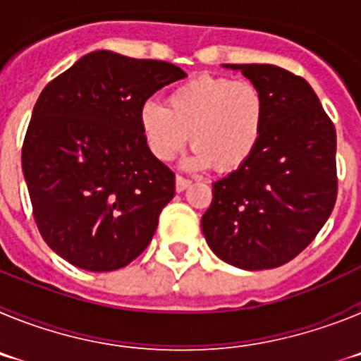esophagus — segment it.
Segmentation results:
<instances>
[{
  "label": "esophagus",
  "instance_id": "1",
  "mask_svg": "<svg viewBox=\"0 0 361 361\" xmlns=\"http://www.w3.org/2000/svg\"><path fill=\"white\" fill-rule=\"evenodd\" d=\"M175 184H177V190H186V188L191 184V180L190 178L183 177V175H177V178H175Z\"/></svg>",
  "mask_w": 361,
  "mask_h": 361
}]
</instances>
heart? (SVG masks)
I'll return each mask as SVG.
<instances>
[{
    "mask_svg": "<svg viewBox=\"0 0 361 361\" xmlns=\"http://www.w3.org/2000/svg\"><path fill=\"white\" fill-rule=\"evenodd\" d=\"M266 124L262 92L251 81L199 75L168 92L164 104L148 101L139 126L148 152L157 161L175 159L188 142L190 166L235 170L257 149Z\"/></svg>",
    "mask_w": 361,
    "mask_h": 361,
    "instance_id": "1",
    "label": "heart"
}]
</instances>
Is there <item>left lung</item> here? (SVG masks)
<instances>
[{
  "label": "left lung",
  "mask_w": 361,
  "mask_h": 361,
  "mask_svg": "<svg viewBox=\"0 0 361 361\" xmlns=\"http://www.w3.org/2000/svg\"><path fill=\"white\" fill-rule=\"evenodd\" d=\"M262 92L257 149L213 183L202 231L219 258L247 271L283 266L314 240L338 195L336 130L307 81L275 65H231Z\"/></svg>",
  "instance_id": "8db88e82"
}]
</instances>
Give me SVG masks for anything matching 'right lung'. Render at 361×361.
<instances>
[{
	"label": "right lung",
	"mask_w": 361,
	"mask_h": 361,
	"mask_svg": "<svg viewBox=\"0 0 361 361\" xmlns=\"http://www.w3.org/2000/svg\"><path fill=\"white\" fill-rule=\"evenodd\" d=\"M183 68L97 50L44 86L21 148L32 213L43 240L86 271L128 266L175 197V173L153 157L142 104Z\"/></svg>",
	"instance_id": "add662e5"
}]
</instances>
